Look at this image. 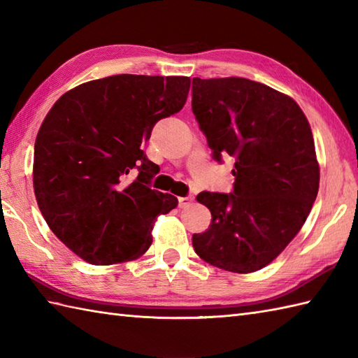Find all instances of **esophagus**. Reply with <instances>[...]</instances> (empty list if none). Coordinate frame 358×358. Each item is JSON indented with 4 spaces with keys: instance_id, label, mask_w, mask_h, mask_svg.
Segmentation results:
<instances>
[{
    "instance_id": "obj_1",
    "label": "esophagus",
    "mask_w": 358,
    "mask_h": 358,
    "mask_svg": "<svg viewBox=\"0 0 358 358\" xmlns=\"http://www.w3.org/2000/svg\"><path fill=\"white\" fill-rule=\"evenodd\" d=\"M194 201V196L192 195H186V196H180L178 199V204L180 208H185L187 204H191Z\"/></svg>"
}]
</instances>
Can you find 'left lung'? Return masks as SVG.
Returning <instances> with one entry per match:
<instances>
[{"mask_svg":"<svg viewBox=\"0 0 358 358\" xmlns=\"http://www.w3.org/2000/svg\"><path fill=\"white\" fill-rule=\"evenodd\" d=\"M192 112L215 162L235 159L234 192L196 195L212 222L192 246L220 269H262L299 234L317 199L310 126L291 96L238 77L194 78Z\"/></svg>","mask_w":358,"mask_h":358,"instance_id":"obj_1","label":"left lung"}]
</instances>
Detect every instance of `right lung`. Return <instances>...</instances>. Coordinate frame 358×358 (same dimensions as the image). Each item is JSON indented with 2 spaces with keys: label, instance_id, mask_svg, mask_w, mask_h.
<instances>
[{
  "label": "right lung",
  "instance_id": "right-lung-1",
  "mask_svg": "<svg viewBox=\"0 0 358 358\" xmlns=\"http://www.w3.org/2000/svg\"><path fill=\"white\" fill-rule=\"evenodd\" d=\"M189 87L187 77L113 75L69 90L45 115L34 154L36 203L85 262L135 260L152 245L157 215L177 208L173 195L150 187L157 164L141 148L157 121L183 109Z\"/></svg>",
  "mask_w": 358,
  "mask_h": 358
}]
</instances>
